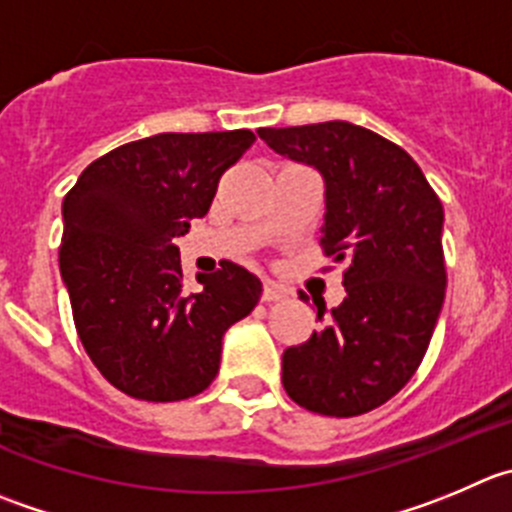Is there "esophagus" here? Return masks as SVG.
Instances as JSON below:
<instances>
[{"instance_id":"34e87169","label":"esophagus","mask_w":512,"mask_h":512,"mask_svg":"<svg viewBox=\"0 0 512 512\" xmlns=\"http://www.w3.org/2000/svg\"><path fill=\"white\" fill-rule=\"evenodd\" d=\"M286 296V289L284 286L274 284V281H266L264 284V294H261V301H266V304H271V301H281Z\"/></svg>"}]
</instances>
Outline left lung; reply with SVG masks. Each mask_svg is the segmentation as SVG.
<instances>
[{
  "instance_id": "obj_1",
  "label": "left lung",
  "mask_w": 512,
  "mask_h": 512,
  "mask_svg": "<svg viewBox=\"0 0 512 512\" xmlns=\"http://www.w3.org/2000/svg\"><path fill=\"white\" fill-rule=\"evenodd\" d=\"M259 138L319 170L321 246L347 266V296L316 309L324 326L286 349L281 382L316 415H364L410 382L435 332L447 286L442 203L405 150L359 125L259 128Z\"/></svg>"
}]
</instances>
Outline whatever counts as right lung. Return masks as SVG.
<instances>
[{"mask_svg":"<svg viewBox=\"0 0 512 512\" xmlns=\"http://www.w3.org/2000/svg\"><path fill=\"white\" fill-rule=\"evenodd\" d=\"M251 130L160 133L87 165L62 203L60 274L77 334L102 377L145 402H178L216 379L223 334L261 299V281L221 264L183 284L173 243L211 208Z\"/></svg>","mask_w":512,"mask_h":512,"instance_id":"obj_1","label":"right lung"}]
</instances>
